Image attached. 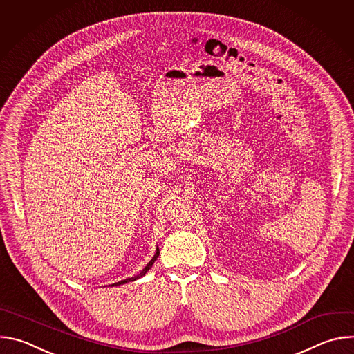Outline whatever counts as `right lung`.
Segmentation results:
<instances>
[{
  "instance_id": "right-lung-1",
  "label": "right lung",
  "mask_w": 354,
  "mask_h": 354,
  "mask_svg": "<svg viewBox=\"0 0 354 354\" xmlns=\"http://www.w3.org/2000/svg\"><path fill=\"white\" fill-rule=\"evenodd\" d=\"M158 255H160V249L157 248V250H156V255H154V258L151 259L148 263H147V266L137 274V276H134V277H129V279H126V280H122V281H118V283H115V284H112V286H120V284H124V283H129V281H134V280H137V279H140V277H142L151 268H153V265H154V262L157 261V258H158Z\"/></svg>"
}]
</instances>
